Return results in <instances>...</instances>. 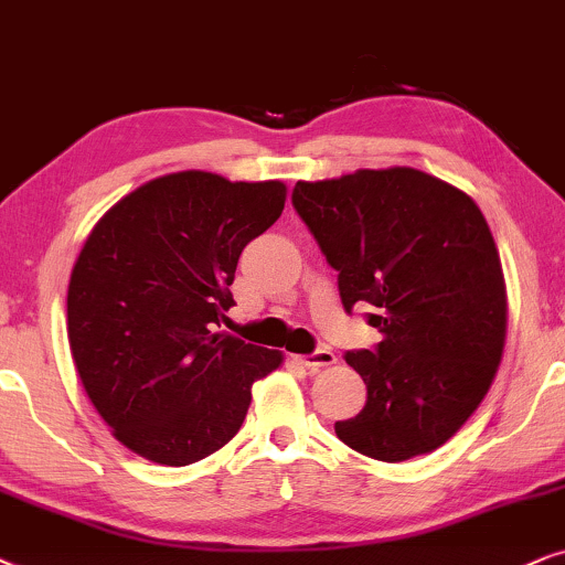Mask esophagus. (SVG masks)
<instances>
[{
    "label": "esophagus",
    "instance_id": "obj_1",
    "mask_svg": "<svg viewBox=\"0 0 565 565\" xmlns=\"http://www.w3.org/2000/svg\"><path fill=\"white\" fill-rule=\"evenodd\" d=\"M297 364L307 366V370H320V366H333L338 356L330 349H320L315 353H307V356H295Z\"/></svg>",
    "mask_w": 565,
    "mask_h": 565
}]
</instances>
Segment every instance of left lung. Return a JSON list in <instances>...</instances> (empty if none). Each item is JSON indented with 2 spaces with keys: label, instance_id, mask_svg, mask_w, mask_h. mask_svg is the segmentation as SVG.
I'll list each match as a JSON object with an SVG mask.
<instances>
[{
  "label": "left lung",
  "instance_id": "1",
  "mask_svg": "<svg viewBox=\"0 0 565 565\" xmlns=\"http://www.w3.org/2000/svg\"><path fill=\"white\" fill-rule=\"evenodd\" d=\"M291 204L338 270L345 312L377 307L374 351H349L366 405L335 420L359 455L403 462L460 431L499 372L507 281L476 201L416 168L299 180Z\"/></svg>",
  "mask_w": 565,
  "mask_h": 565
}]
</instances>
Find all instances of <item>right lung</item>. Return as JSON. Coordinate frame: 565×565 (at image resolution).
<instances>
[{"label": "right lung", "instance_id": "add662e5", "mask_svg": "<svg viewBox=\"0 0 565 565\" xmlns=\"http://www.w3.org/2000/svg\"><path fill=\"white\" fill-rule=\"evenodd\" d=\"M281 180L183 170L110 206L72 268L66 333L82 387L113 436L183 468L239 431L253 382L281 351L214 333L235 305L243 247L284 212Z\"/></svg>", "mask_w": 565, "mask_h": 565}]
</instances>
